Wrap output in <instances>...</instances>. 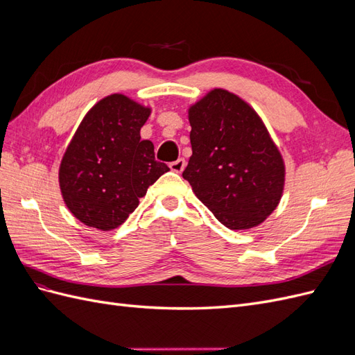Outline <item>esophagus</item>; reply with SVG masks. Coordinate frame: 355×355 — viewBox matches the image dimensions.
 <instances>
[{
    "label": "esophagus",
    "instance_id": "esophagus-1",
    "mask_svg": "<svg viewBox=\"0 0 355 355\" xmlns=\"http://www.w3.org/2000/svg\"><path fill=\"white\" fill-rule=\"evenodd\" d=\"M185 159L184 158H179L176 161H173V163H170V170L175 171V173H182L185 168Z\"/></svg>",
    "mask_w": 355,
    "mask_h": 355
}]
</instances>
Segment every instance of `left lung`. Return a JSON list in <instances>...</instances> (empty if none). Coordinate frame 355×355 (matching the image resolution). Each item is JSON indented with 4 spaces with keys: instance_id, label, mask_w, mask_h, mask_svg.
Segmentation results:
<instances>
[{
    "instance_id": "1",
    "label": "left lung",
    "mask_w": 355,
    "mask_h": 355,
    "mask_svg": "<svg viewBox=\"0 0 355 355\" xmlns=\"http://www.w3.org/2000/svg\"><path fill=\"white\" fill-rule=\"evenodd\" d=\"M188 115L192 155L182 176L225 227H257L280 202L286 175L259 115L223 89L209 92Z\"/></svg>"
}]
</instances>
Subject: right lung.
Masks as SVG:
<instances>
[{"label":"right lung","mask_w":355,"mask_h":355,"mask_svg":"<svg viewBox=\"0 0 355 355\" xmlns=\"http://www.w3.org/2000/svg\"><path fill=\"white\" fill-rule=\"evenodd\" d=\"M151 110L111 94L85 114L59 168L63 201L87 227L114 230L139 206L148 188L170 170L155 159L141 128Z\"/></svg>","instance_id":"obj_1"}]
</instances>
